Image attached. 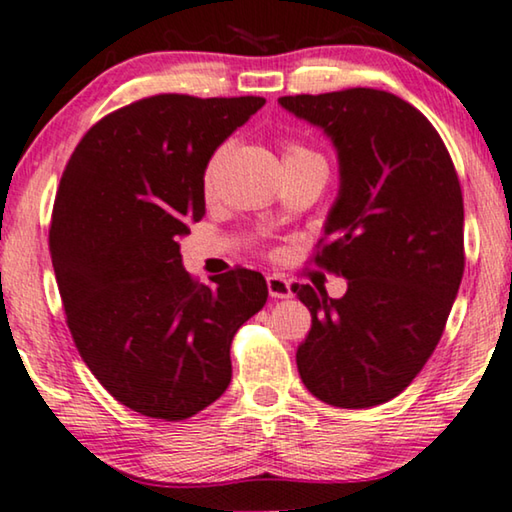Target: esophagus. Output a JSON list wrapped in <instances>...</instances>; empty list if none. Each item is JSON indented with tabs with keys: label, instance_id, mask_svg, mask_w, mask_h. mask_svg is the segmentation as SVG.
Here are the masks:
<instances>
[{
	"label": "esophagus",
	"instance_id": "34e87169",
	"mask_svg": "<svg viewBox=\"0 0 512 512\" xmlns=\"http://www.w3.org/2000/svg\"><path fill=\"white\" fill-rule=\"evenodd\" d=\"M265 281H268V291H270L272 298L286 300V298H291V295H293L291 281L279 277V274H268V279H265Z\"/></svg>",
	"mask_w": 512,
	"mask_h": 512
}]
</instances>
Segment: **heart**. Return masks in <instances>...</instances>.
<instances>
[{
    "instance_id": "obj_1",
    "label": "heart",
    "mask_w": 512,
    "mask_h": 512,
    "mask_svg": "<svg viewBox=\"0 0 512 512\" xmlns=\"http://www.w3.org/2000/svg\"><path fill=\"white\" fill-rule=\"evenodd\" d=\"M224 152H226V147H221V150L212 157L210 166H207V170H205V180H207V182L212 180L214 168H217L219 159H221V154H224ZM311 159H321V157H318L316 152L307 150V147L298 145V143H288V145L284 147V164H300V161H311Z\"/></svg>"
}]
</instances>
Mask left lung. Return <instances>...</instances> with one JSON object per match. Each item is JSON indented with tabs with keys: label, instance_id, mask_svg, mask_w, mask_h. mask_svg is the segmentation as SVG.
<instances>
[{
	"label": "left lung",
	"instance_id": "8db88e82",
	"mask_svg": "<svg viewBox=\"0 0 512 512\" xmlns=\"http://www.w3.org/2000/svg\"><path fill=\"white\" fill-rule=\"evenodd\" d=\"M279 106L321 129L339 161L316 263L348 288L293 286L311 311L300 379L325 404L369 409L416 379L446 328L464 274L462 189L439 133L395 94L353 87Z\"/></svg>",
	"mask_w": 512,
	"mask_h": 512
}]
</instances>
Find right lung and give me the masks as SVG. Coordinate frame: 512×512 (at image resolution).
Listing matches in <instances>:
<instances>
[{
    "instance_id": "1",
    "label": "right lung",
    "mask_w": 512,
    "mask_h": 512,
    "mask_svg": "<svg viewBox=\"0 0 512 512\" xmlns=\"http://www.w3.org/2000/svg\"><path fill=\"white\" fill-rule=\"evenodd\" d=\"M261 96L159 94L103 117L59 182L50 256L80 358L117 402L184 420L224 395L231 342L268 300L254 270L205 286L180 238L205 214V168Z\"/></svg>"
}]
</instances>
